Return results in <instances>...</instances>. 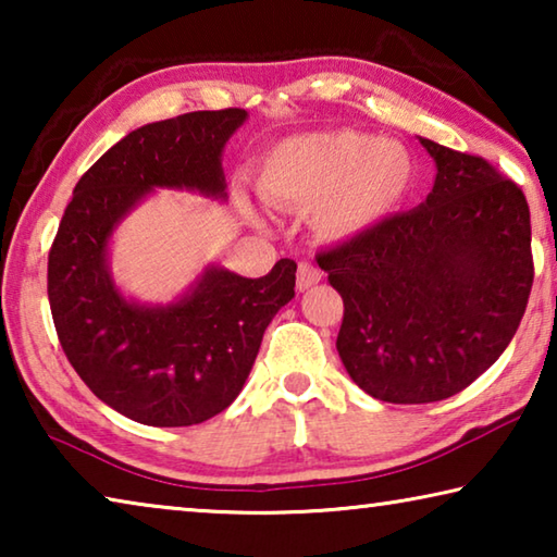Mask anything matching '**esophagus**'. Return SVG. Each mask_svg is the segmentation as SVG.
I'll list each match as a JSON object with an SVG mask.
<instances>
[{
    "label": "esophagus",
    "instance_id": "1",
    "mask_svg": "<svg viewBox=\"0 0 557 557\" xmlns=\"http://www.w3.org/2000/svg\"><path fill=\"white\" fill-rule=\"evenodd\" d=\"M322 280V270L314 268L312 262H299L297 265V289H309L312 285H317V282Z\"/></svg>",
    "mask_w": 557,
    "mask_h": 557
}]
</instances>
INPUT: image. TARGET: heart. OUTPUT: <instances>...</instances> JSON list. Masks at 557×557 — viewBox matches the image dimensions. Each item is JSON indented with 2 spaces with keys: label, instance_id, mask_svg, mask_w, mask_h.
Masks as SVG:
<instances>
[{
  "label": "heart",
  "instance_id": "obj_1",
  "mask_svg": "<svg viewBox=\"0 0 557 557\" xmlns=\"http://www.w3.org/2000/svg\"><path fill=\"white\" fill-rule=\"evenodd\" d=\"M412 184L408 149L358 129L285 139L262 162L258 188L275 209H314V228L348 238L388 219Z\"/></svg>",
  "mask_w": 557,
  "mask_h": 557
}]
</instances>
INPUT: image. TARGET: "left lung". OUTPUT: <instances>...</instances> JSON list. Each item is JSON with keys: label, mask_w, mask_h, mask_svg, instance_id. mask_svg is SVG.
<instances>
[{"label": "left lung", "mask_w": 557, "mask_h": 557, "mask_svg": "<svg viewBox=\"0 0 557 557\" xmlns=\"http://www.w3.org/2000/svg\"><path fill=\"white\" fill-rule=\"evenodd\" d=\"M420 143L437 164L428 201L317 252L344 299L336 348L348 375L398 405L474 383L511 344L533 287L521 186L484 157Z\"/></svg>", "instance_id": "obj_1"}]
</instances>
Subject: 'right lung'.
Returning <instances> with one entry per match:
<instances>
[{
	"mask_svg": "<svg viewBox=\"0 0 557 557\" xmlns=\"http://www.w3.org/2000/svg\"><path fill=\"white\" fill-rule=\"evenodd\" d=\"M245 110L152 122L110 147L73 188L49 250L55 334L83 383L125 418L186 428L238 398L272 317L295 297L297 262L250 280L211 268L184 299L139 307L112 285L110 233L154 186L225 196L221 152Z\"/></svg>",
	"mask_w": 557,
	"mask_h": 557,
	"instance_id": "add662e5",
	"label": "right lung"
}]
</instances>
